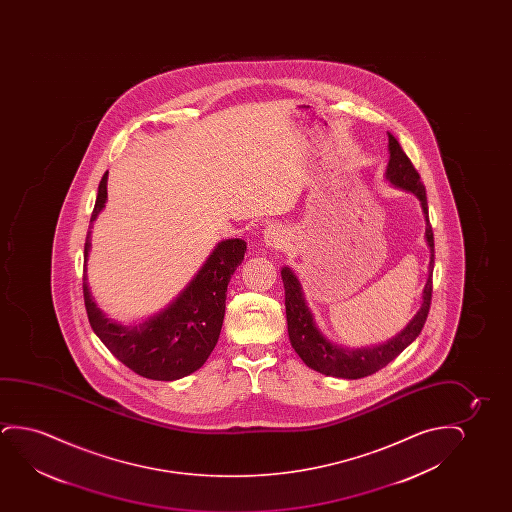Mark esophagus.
I'll list each match as a JSON object with an SVG mask.
<instances>
[{
  "mask_svg": "<svg viewBox=\"0 0 512 512\" xmlns=\"http://www.w3.org/2000/svg\"><path fill=\"white\" fill-rule=\"evenodd\" d=\"M262 239L269 250H281L283 246L287 245V231L281 224L267 225L262 232Z\"/></svg>",
  "mask_w": 512,
  "mask_h": 512,
  "instance_id": "34e87169",
  "label": "esophagus"
}]
</instances>
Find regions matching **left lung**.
<instances>
[{
    "label": "left lung",
    "instance_id": "1",
    "mask_svg": "<svg viewBox=\"0 0 512 512\" xmlns=\"http://www.w3.org/2000/svg\"><path fill=\"white\" fill-rule=\"evenodd\" d=\"M388 166L385 178L397 189L407 190L418 197L425 217V239L430 250V264H428V278L421 294V306L413 320L407 323L406 329L400 330L397 336L390 341L367 348H344L332 343L323 336L322 330L316 325L315 316L309 309L302 285L297 274L290 267L281 269V280L285 287V308H287L288 337L295 353L301 357L302 362L311 367L313 371L322 372L325 376L334 378L358 379L371 376L385 365L390 364L393 358L399 357L416 337L420 336L423 325L427 322L430 299H432V273H434V232L428 220L427 192L421 183L418 171L414 169L413 162L409 161L406 152L402 150L397 138L388 133Z\"/></svg>",
    "mask_w": 512,
    "mask_h": 512
}]
</instances>
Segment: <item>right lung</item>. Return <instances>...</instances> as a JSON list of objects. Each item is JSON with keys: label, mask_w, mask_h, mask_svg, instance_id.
Listing matches in <instances>:
<instances>
[{"label": "right lung", "mask_w": 512, "mask_h": 512, "mask_svg": "<svg viewBox=\"0 0 512 512\" xmlns=\"http://www.w3.org/2000/svg\"><path fill=\"white\" fill-rule=\"evenodd\" d=\"M103 175L91 215L92 222L105 208ZM91 232L84 246V301L94 334L122 364L143 378L175 381L203 367L217 346L225 315L227 285L236 267L245 259L246 243L231 238L220 241L196 276L166 308L133 325L115 322L98 308L87 285V259Z\"/></svg>", "instance_id": "obj_1"}]
</instances>
